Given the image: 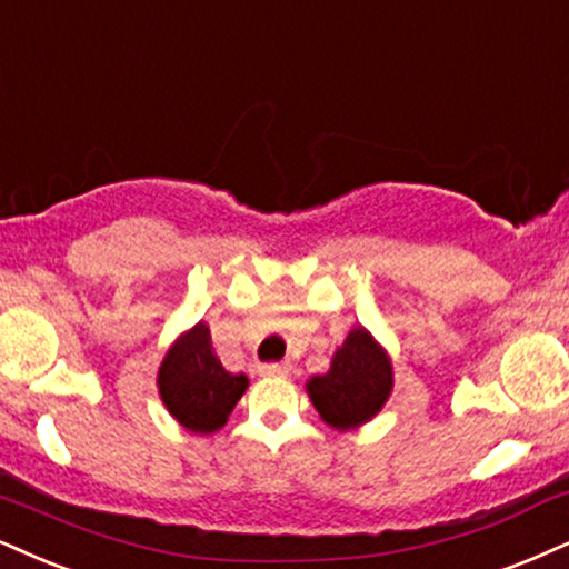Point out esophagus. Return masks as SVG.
<instances>
[{
	"label": "esophagus",
	"instance_id": "34e87169",
	"mask_svg": "<svg viewBox=\"0 0 569 569\" xmlns=\"http://www.w3.org/2000/svg\"><path fill=\"white\" fill-rule=\"evenodd\" d=\"M290 363H261V367H258V375L261 377H284V375H290Z\"/></svg>",
	"mask_w": 569,
	"mask_h": 569
}]
</instances>
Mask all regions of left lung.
<instances>
[{"label": "left lung", "instance_id": "1", "mask_svg": "<svg viewBox=\"0 0 569 569\" xmlns=\"http://www.w3.org/2000/svg\"><path fill=\"white\" fill-rule=\"evenodd\" d=\"M308 398L329 427L346 432L377 417L392 390V363L363 327H353L335 350L327 375L306 382Z\"/></svg>", "mask_w": 569, "mask_h": 569}]
</instances>
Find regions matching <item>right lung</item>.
Segmentation results:
<instances>
[{
	"label": "right lung",
	"instance_id": "1",
	"mask_svg": "<svg viewBox=\"0 0 569 569\" xmlns=\"http://www.w3.org/2000/svg\"><path fill=\"white\" fill-rule=\"evenodd\" d=\"M158 390L181 427L210 435L227 425L231 409L248 390V377L221 367L210 346V329L200 321L168 348L158 371Z\"/></svg>",
	"mask_w": 569,
	"mask_h": 569
}]
</instances>
